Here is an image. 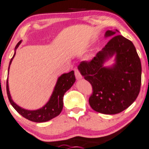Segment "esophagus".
I'll return each instance as SVG.
<instances>
[{"instance_id":"esophagus-1","label":"esophagus","mask_w":149,"mask_h":149,"mask_svg":"<svg viewBox=\"0 0 149 149\" xmlns=\"http://www.w3.org/2000/svg\"><path fill=\"white\" fill-rule=\"evenodd\" d=\"M74 74H75V77H76L77 79H81V78H82V76H81V74H80L79 71L77 69V68H75L74 69Z\"/></svg>"}]
</instances>
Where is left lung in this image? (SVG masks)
<instances>
[{
	"label": "left lung",
	"mask_w": 149,
	"mask_h": 149,
	"mask_svg": "<svg viewBox=\"0 0 149 149\" xmlns=\"http://www.w3.org/2000/svg\"><path fill=\"white\" fill-rule=\"evenodd\" d=\"M117 29L108 30L105 37H112L91 61H82L78 70L91 84L93 93L90 106L98 113L114 115L131 106L139 93L141 65L133 43ZM115 56V63L105 67L104 63Z\"/></svg>",
	"instance_id": "left-lung-1"
}]
</instances>
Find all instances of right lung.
I'll return each mask as SVG.
<instances>
[{
    "label": "right lung",
    "mask_w": 149,
    "mask_h": 149,
    "mask_svg": "<svg viewBox=\"0 0 149 149\" xmlns=\"http://www.w3.org/2000/svg\"><path fill=\"white\" fill-rule=\"evenodd\" d=\"M22 43V41H19L16 45L15 48V53L13 58L10 61L9 67H8V72H9L10 66L12 61L16 53V49L19 47ZM75 76L74 71H71L68 73H65L58 77L56 86L52 93L50 99L42 108L39 109L34 110V111H29L24 108H21L18 105H17L12 99L10 93L9 91V86H8V79L6 82V90L10 103L13 106V108L16 110L18 113H19L22 116H23L26 119L30 121L35 122V123H43L47 122L48 120L56 118L61 113L63 108V96L68 90L72 87L75 82Z\"/></svg>",
    "instance_id": "1"
}]
</instances>
